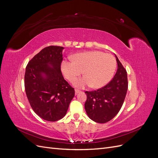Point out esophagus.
I'll list each match as a JSON object with an SVG mask.
<instances>
[{
  "mask_svg": "<svg viewBox=\"0 0 158 158\" xmlns=\"http://www.w3.org/2000/svg\"><path fill=\"white\" fill-rule=\"evenodd\" d=\"M81 92L80 90H79V89H75V94H78V93H80Z\"/></svg>",
  "mask_w": 158,
  "mask_h": 158,
  "instance_id": "1",
  "label": "esophagus"
}]
</instances>
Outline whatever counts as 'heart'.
<instances>
[{
	"instance_id": "b5f03b06",
	"label": "heart",
	"mask_w": 158,
	"mask_h": 158,
	"mask_svg": "<svg viewBox=\"0 0 158 158\" xmlns=\"http://www.w3.org/2000/svg\"><path fill=\"white\" fill-rule=\"evenodd\" d=\"M72 60L62 61L60 68L69 81L74 80L83 71L84 76L73 82L77 88L103 87L111 80L117 68L115 57L100 51L79 52L73 55Z\"/></svg>"
}]
</instances>
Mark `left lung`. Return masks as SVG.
<instances>
[{"instance_id":"obj_1","label":"left lung","mask_w":158,"mask_h":158,"mask_svg":"<svg viewBox=\"0 0 158 158\" xmlns=\"http://www.w3.org/2000/svg\"><path fill=\"white\" fill-rule=\"evenodd\" d=\"M116 56L118 68L113 78L105 86L85 93V109L88 116L98 123L111 121L120 111L128 89L127 70Z\"/></svg>"}]
</instances>
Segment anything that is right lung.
Instances as JSON below:
<instances>
[{
	"instance_id": "obj_1",
	"label": "right lung",
	"mask_w": 158,
	"mask_h": 158,
	"mask_svg": "<svg viewBox=\"0 0 158 158\" xmlns=\"http://www.w3.org/2000/svg\"><path fill=\"white\" fill-rule=\"evenodd\" d=\"M60 46L43 49L29 61L24 76L26 94L32 109L47 121H56L67 112L74 89L60 70L63 59Z\"/></svg>"
}]
</instances>
